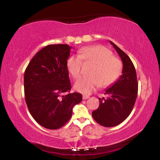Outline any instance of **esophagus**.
<instances>
[{
	"mask_svg": "<svg viewBox=\"0 0 160 160\" xmlns=\"http://www.w3.org/2000/svg\"><path fill=\"white\" fill-rule=\"evenodd\" d=\"M88 98H89V96H87V95H83V96H82L83 100H87V99H88Z\"/></svg>",
	"mask_w": 160,
	"mask_h": 160,
	"instance_id": "34e87169",
	"label": "esophagus"
}]
</instances>
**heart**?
Here are the masks:
<instances>
[{"label": "heart", "instance_id": "obj_1", "mask_svg": "<svg viewBox=\"0 0 160 160\" xmlns=\"http://www.w3.org/2000/svg\"><path fill=\"white\" fill-rule=\"evenodd\" d=\"M78 55L71 56L67 60V68L71 76L78 79L82 73V61L92 63L89 76L80 78L75 83L76 91L89 95L101 87H108L116 82L122 71V62L113 56V52L101 45L88 47L79 51Z\"/></svg>", "mask_w": 160, "mask_h": 160}]
</instances>
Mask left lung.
<instances>
[{
	"instance_id": "obj_1",
	"label": "left lung",
	"mask_w": 160,
	"mask_h": 160,
	"mask_svg": "<svg viewBox=\"0 0 160 160\" xmlns=\"http://www.w3.org/2000/svg\"><path fill=\"white\" fill-rule=\"evenodd\" d=\"M110 43L120 56L123 68L119 79L105 90L107 98H99V107L92 112L94 120L105 127H115L127 118L134 107L138 89L136 71L130 58L113 42Z\"/></svg>"
}]
</instances>
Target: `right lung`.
<instances>
[{"mask_svg":"<svg viewBox=\"0 0 160 160\" xmlns=\"http://www.w3.org/2000/svg\"><path fill=\"white\" fill-rule=\"evenodd\" d=\"M71 47L49 45L30 61L24 75L26 104L38 123L48 129H58L72 115V109L82 100L81 93H69L71 82L67 60Z\"/></svg>","mask_w":160,"mask_h":160,"instance_id":"add662e5","label":"right lung"}]
</instances>
